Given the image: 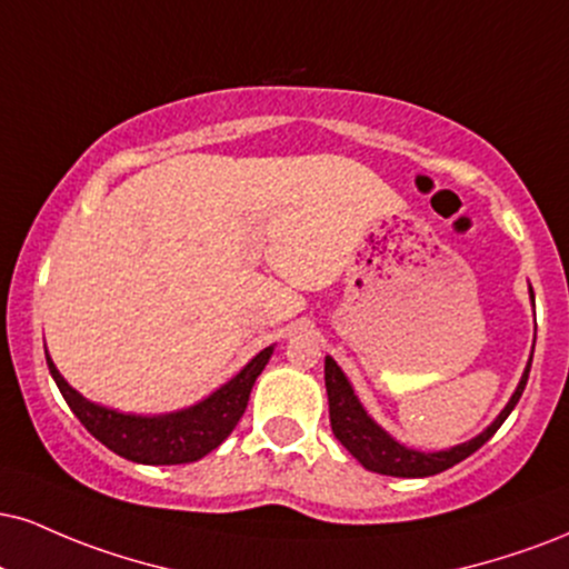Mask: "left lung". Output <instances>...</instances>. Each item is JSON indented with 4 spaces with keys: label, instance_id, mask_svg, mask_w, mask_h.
Masks as SVG:
<instances>
[{
    "label": "left lung",
    "instance_id": "left-lung-1",
    "mask_svg": "<svg viewBox=\"0 0 569 569\" xmlns=\"http://www.w3.org/2000/svg\"><path fill=\"white\" fill-rule=\"evenodd\" d=\"M530 299L536 305V297ZM536 347V345H532ZM532 362V358H530ZM530 362H527L522 379L511 395V400L506 402V408L498 413V419L485 429L482 435H477L475 440L456 445L450 450H437V453H421V450L406 448L402 442H397L392 435L385 432V429L376 423L371 416L366 413V408L360 406L358 395L347 379L345 371L337 366V360L326 358V392H328V416H331V429L337 435V440L345 445L350 453L358 458V461L368 471H376V475L387 477H432L440 475V471L456 467L458 461L469 458L475 450H480L485 442L490 440L492 435L498 432V427L509 419V413L515 410L519 397L525 392L527 376H530Z\"/></svg>",
    "mask_w": 569,
    "mask_h": 569
}]
</instances>
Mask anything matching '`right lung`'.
Segmentation results:
<instances>
[{
	"mask_svg": "<svg viewBox=\"0 0 569 569\" xmlns=\"http://www.w3.org/2000/svg\"><path fill=\"white\" fill-rule=\"evenodd\" d=\"M270 355L272 347H264L257 358L246 362L241 373L232 376L228 385L211 392L207 400L163 416H134L98 406L68 385L54 368L50 355H47V366H50L54 385L66 397L68 408L77 413V419L84 423L94 440H100L108 450L127 461L172 467V463L198 461L228 440L249 406L251 387H254L257 376L264 371Z\"/></svg>",
	"mask_w": 569,
	"mask_h": 569,
	"instance_id": "add662e5",
	"label": "right lung"
}]
</instances>
